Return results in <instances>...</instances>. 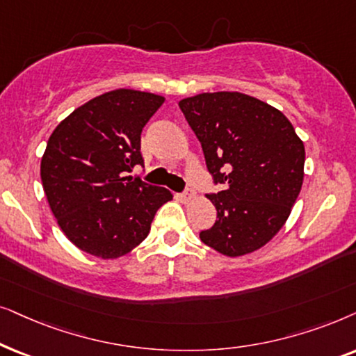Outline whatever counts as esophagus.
Listing matches in <instances>:
<instances>
[{"mask_svg":"<svg viewBox=\"0 0 356 356\" xmlns=\"http://www.w3.org/2000/svg\"><path fill=\"white\" fill-rule=\"evenodd\" d=\"M195 197H197V193H195V191H192V188H188V191L181 193L182 202H192Z\"/></svg>","mask_w":356,"mask_h":356,"instance_id":"esophagus-1","label":"esophagus"}]
</instances>
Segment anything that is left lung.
<instances>
[{
	"instance_id": "1",
	"label": "left lung",
	"mask_w": 356,
	"mask_h": 356,
	"mask_svg": "<svg viewBox=\"0 0 356 356\" xmlns=\"http://www.w3.org/2000/svg\"><path fill=\"white\" fill-rule=\"evenodd\" d=\"M179 107L202 143L216 221L202 243L227 257L254 252L285 225L305 179V145L291 122L243 92H203Z\"/></svg>"
}]
</instances>
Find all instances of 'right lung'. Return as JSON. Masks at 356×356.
Returning <instances> with one entry per match:
<instances>
[{
  "mask_svg": "<svg viewBox=\"0 0 356 356\" xmlns=\"http://www.w3.org/2000/svg\"><path fill=\"white\" fill-rule=\"evenodd\" d=\"M163 102L158 94L115 89L76 108L50 135L40 163L50 210L66 238L94 257L129 254L172 200L168 188L127 175L143 165L141 130Z\"/></svg>",
  "mask_w": 356,
  "mask_h": 356,
  "instance_id": "1",
  "label": "right lung"
}]
</instances>
